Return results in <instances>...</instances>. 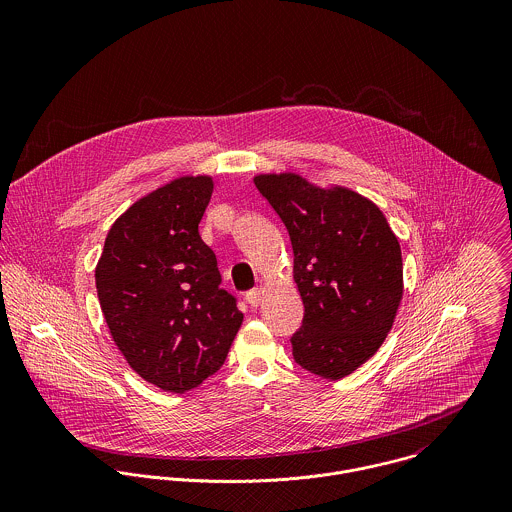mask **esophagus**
Segmentation results:
<instances>
[{
  "instance_id": "esophagus-1",
  "label": "esophagus",
  "mask_w": 512,
  "mask_h": 512,
  "mask_svg": "<svg viewBox=\"0 0 512 512\" xmlns=\"http://www.w3.org/2000/svg\"><path fill=\"white\" fill-rule=\"evenodd\" d=\"M262 295H264V288H254L250 292L246 293V301L252 305V307H258L260 301H262Z\"/></svg>"
}]
</instances>
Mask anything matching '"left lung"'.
Returning <instances> with one entry per match:
<instances>
[{"mask_svg":"<svg viewBox=\"0 0 512 512\" xmlns=\"http://www.w3.org/2000/svg\"><path fill=\"white\" fill-rule=\"evenodd\" d=\"M286 224L303 325L295 363L339 380L366 363L392 329L404 293L402 252L382 211L345 187H317L295 173L254 177Z\"/></svg>","mask_w":512,"mask_h":512,"instance_id":"1","label":"left lung"}]
</instances>
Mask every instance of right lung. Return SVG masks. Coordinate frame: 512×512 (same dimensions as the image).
<instances>
[{
    "label": "right lung",
    "instance_id": "1",
    "mask_svg": "<svg viewBox=\"0 0 512 512\" xmlns=\"http://www.w3.org/2000/svg\"><path fill=\"white\" fill-rule=\"evenodd\" d=\"M211 195L213 177L185 175L136 201L112 224L94 274L128 365L177 394L219 370L244 319L199 234Z\"/></svg>",
    "mask_w": 512,
    "mask_h": 512
}]
</instances>
